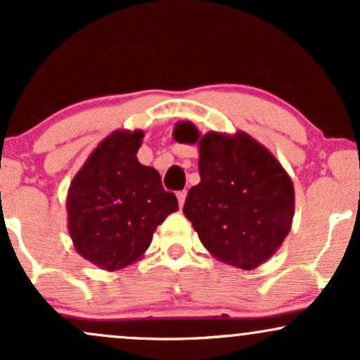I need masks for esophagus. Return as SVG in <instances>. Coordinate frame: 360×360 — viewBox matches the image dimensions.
<instances>
[{"label": "esophagus", "mask_w": 360, "mask_h": 360, "mask_svg": "<svg viewBox=\"0 0 360 360\" xmlns=\"http://www.w3.org/2000/svg\"><path fill=\"white\" fill-rule=\"evenodd\" d=\"M177 201H179V206L184 205V201H186V191H179V193H177Z\"/></svg>", "instance_id": "1"}]
</instances>
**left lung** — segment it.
Returning <instances> with one entry per match:
<instances>
[{
	"instance_id": "1",
	"label": "left lung",
	"mask_w": 360,
	"mask_h": 360,
	"mask_svg": "<svg viewBox=\"0 0 360 360\" xmlns=\"http://www.w3.org/2000/svg\"><path fill=\"white\" fill-rule=\"evenodd\" d=\"M172 135L200 150L201 181L183 212L205 249L245 271L269 260L295 217V186L279 160L245 131L201 135L191 122H179Z\"/></svg>"
}]
</instances>
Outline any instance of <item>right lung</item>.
<instances>
[{
    "label": "right lung",
    "instance_id": "1",
    "mask_svg": "<svg viewBox=\"0 0 360 360\" xmlns=\"http://www.w3.org/2000/svg\"><path fill=\"white\" fill-rule=\"evenodd\" d=\"M142 139V130L110 134L69 186L65 206L74 249L105 271L137 262L157 226L179 210L159 172L139 162Z\"/></svg>",
    "mask_w": 360,
    "mask_h": 360
}]
</instances>
